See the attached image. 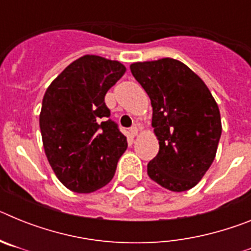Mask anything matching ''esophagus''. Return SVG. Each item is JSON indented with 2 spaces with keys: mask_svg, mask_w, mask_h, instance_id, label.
Wrapping results in <instances>:
<instances>
[{
  "mask_svg": "<svg viewBox=\"0 0 251 251\" xmlns=\"http://www.w3.org/2000/svg\"><path fill=\"white\" fill-rule=\"evenodd\" d=\"M129 133L132 137H136L137 134H138V127H137V126H133V127L129 129Z\"/></svg>",
  "mask_w": 251,
  "mask_h": 251,
  "instance_id": "1",
  "label": "esophagus"
}]
</instances>
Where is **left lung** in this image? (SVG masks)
Instances as JSON below:
<instances>
[{
	"label": "left lung",
	"instance_id": "obj_1",
	"mask_svg": "<svg viewBox=\"0 0 251 251\" xmlns=\"http://www.w3.org/2000/svg\"><path fill=\"white\" fill-rule=\"evenodd\" d=\"M130 72L150 97L159 143L148 176L171 191H187L216 156L223 130L219 106L201 77L178 60L134 63Z\"/></svg>",
	"mask_w": 251,
	"mask_h": 251
}]
</instances>
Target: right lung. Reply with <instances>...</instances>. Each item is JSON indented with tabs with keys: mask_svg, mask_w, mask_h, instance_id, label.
I'll return each instance as SVG.
<instances>
[{
	"mask_svg": "<svg viewBox=\"0 0 251 251\" xmlns=\"http://www.w3.org/2000/svg\"><path fill=\"white\" fill-rule=\"evenodd\" d=\"M124 73L119 61L84 55L66 66L44 95L40 129L45 154L60 182L77 194L109 182L128 147L104 101Z\"/></svg>",
	"mask_w": 251,
	"mask_h": 251,
	"instance_id": "add662e5",
	"label": "right lung"
}]
</instances>
